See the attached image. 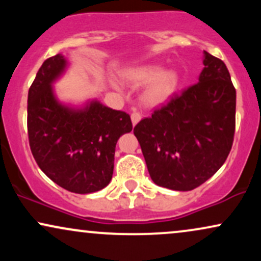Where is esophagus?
<instances>
[{
  "label": "esophagus",
  "mask_w": 261,
  "mask_h": 261,
  "mask_svg": "<svg viewBox=\"0 0 261 261\" xmlns=\"http://www.w3.org/2000/svg\"><path fill=\"white\" fill-rule=\"evenodd\" d=\"M141 120V114L139 112H136V110H134L133 114H131V121H133V125L137 124Z\"/></svg>",
  "instance_id": "1"
}]
</instances>
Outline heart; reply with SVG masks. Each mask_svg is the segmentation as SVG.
<instances>
[{
    "mask_svg": "<svg viewBox=\"0 0 261 261\" xmlns=\"http://www.w3.org/2000/svg\"><path fill=\"white\" fill-rule=\"evenodd\" d=\"M122 79L135 87L146 86L142 91L143 104L157 108L168 103L178 89L180 77L174 70H163L155 64L135 66L124 70Z\"/></svg>",
    "mask_w": 261,
    "mask_h": 261,
    "instance_id": "b5f03b06",
    "label": "heart"
}]
</instances>
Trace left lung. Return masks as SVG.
I'll return each instance as SVG.
<instances>
[{
	"label": "left lung",
	"instance_id": "8db88e82",
	"mask_svg": "<svg viewBox=\"0 0 261 261\" xmlns=\"http://www.w3.org/2000/svg\"><path fill=\"white\" fill-rule=\"evenodd\" d=\"M199 81L134 127L151 179L193 190L222 167L236 128V89L222 60L203 51Z\"/></svg>",
	"mask_w": 261,
	"mask_h": 261
}]
</instances>
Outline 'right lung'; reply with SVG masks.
<instances>
[{
    "instance_id": "add662e5",
    "label": "right lung",
    "mask_w": 261,
    "mask_h": 261,
    "mask_svg": "<svg viewBox=\"0 0 261 261\" xmlns=\"http://www.w3.org/2000/svg\"><path fill=\"white\" fill-rule=\"evenodd\" d=\"M62 54L45 60L28 92V136L39 168L76 194H91L112 180L115 146L133 130L130 115L99 100L65 104L54 83L66 72Z\"/></svg>"
}]
</instances>
